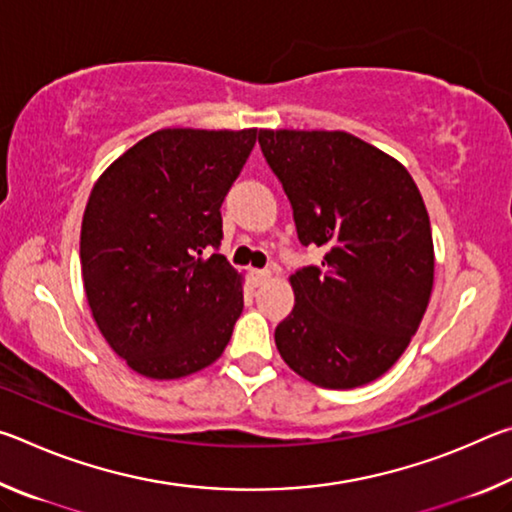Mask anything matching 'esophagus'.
Masks as SVG:
<instances>
[{
  "mask_svg": "<svg viewBox=\"0 0 512 512\" xmlns=\"http://www.w3.org/2000/svg\"><path fill=\"white\" fill-rule=\"evenodd\" d=\"M253 280H255L257 287H262L264 282L271 280V271H268V268H255V271H253Z\"/></svg>",
  "mask_w": 512,
  "mask_h": 512,
  "instance_id": "34e87169",
  "label": "esophagus"
}]
</instances>
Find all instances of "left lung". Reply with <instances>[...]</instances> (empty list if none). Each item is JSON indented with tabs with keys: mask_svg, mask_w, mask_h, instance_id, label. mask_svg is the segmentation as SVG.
Segmentation results:
<instances>
[{
	"mask_svg": "<svg viewBox=\"0 0 512 512\" xmlns=\"http://www.w3.org/2000/svg\"><path fill=\"white\" fill-rule=\"evenodd\" d=\"M320 266L289 277L296 305L275 327L287 366L320 388H357L393 366L433 289L427 207L404 164L343 131H259Z\"/></svg>",
	"mask_w": 512,
	"mask_h": 512,
	"instance_id": "1",
	"label": "left lung"
}]
</instances>
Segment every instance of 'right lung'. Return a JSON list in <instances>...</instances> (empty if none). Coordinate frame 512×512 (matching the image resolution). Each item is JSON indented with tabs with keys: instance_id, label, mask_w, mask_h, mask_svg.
<instances>
[{
	"instance_id": "1",
	"label": "right lung",
	"mask_w": 512,
	"mask_h": 512,
	"mask_svg": "<svg viewBox=\"0 0 512 512\" xmlns=\"http://www.w3.org/2000/svg\"><path fill=\"white\" fill-rule=\"evenodd\" d=\"M257 128H162L92 187L81 225L94 323L137 375L180 379L221 357L244 309V275L219 253L221 203Z\"/></svg>"
}]
</instances>
